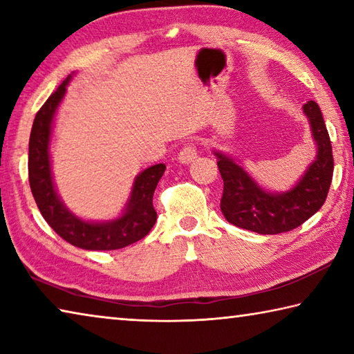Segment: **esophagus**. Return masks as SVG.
<instances>
[{
  "label": "esophagus",
  "mask_w": 354,
  "mask_h": 354,
  "mask_svg": "<svg viewBox=\"0 0 354 354\" xmlns=\"http://www.w3.org/2000/svg\"><path fill=\"white\" fill-rule=\"evenodd\" d=\"M196 158V149L194 145H185L178 154V160L181 164H190Z\"/></svg>",
  "instance_id": "34e87169"
}]
</instances>
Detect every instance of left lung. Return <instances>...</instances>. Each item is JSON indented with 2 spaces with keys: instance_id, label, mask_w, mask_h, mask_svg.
<instances>
[{
  "instance_id": "obj_1",
  "label": "left lung",
  "mask_w": 354,
  "mask_h": 354,
  "mask_svg": "<svg viewBox=\"0 0 354 354\" xmlns=\"http://www.w3.org/2000/svg\"><path fill=\"white\" fill-rule=\"evenodd\" d=\"M303 112L309 120L317 154L289 190H266L234 159L214 149L223 179L220 209L230 223L257 234H279L303 225L323 206L334 170L331 140L319 104L308 101Z\"/></svg>"
}]
</instances>
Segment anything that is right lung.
<instances>
[{"label":"right lung","instance_id":"add662e5","mask_svg":"<svg viewBox=\"0 0 354 354\" xmlns=\"http://www.w3.org/2000/svg\"><path fill=\"white\" fill-rule=\"evenodd\" d=\"M73 73L46 100L34 118L29 137V185L40 214L64 241L82 250H120L145 237L156 223L153 194L165 171V164L148 167L134 178L129 198L117 218L88 221L77 217L59 196L51 171V136L59 104L67 93Z\"/></svg>","mask_w":354,"mask_h":354}]
</instances>
